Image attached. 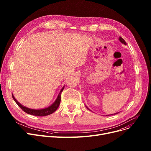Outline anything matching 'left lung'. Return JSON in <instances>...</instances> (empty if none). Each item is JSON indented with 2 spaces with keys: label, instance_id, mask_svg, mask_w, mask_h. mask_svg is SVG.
<instances>
[{
  "label": "left lung",
  "instance_id": "8db88e82",
  "mask_svg": "<svg viewBox=\"0 0 151 151\" xmlns=\"http://www.w3.org/2000/svg\"><path fill=\"white\" fill-rule=\"evenodd\" d=\"M119 40H120V42H121V43H124V45H127V43H126V42H125V41L121 37H119ZM116 114H117V113H116ZM112 115V114H111Z\"/></svg>",
  "mask_w": 151,
  "mask_h": 151
}]
</instances>
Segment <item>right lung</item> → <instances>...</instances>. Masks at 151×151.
I'll use <instances>...</instances> for the list:
<instances>
[{
    "label": "right lung",
    "mask_w": 151,
    "mask_h": 151,
    "mask_svg": "<svg viewBox=\"0 0 151 151\" xmlns=\"http://www.w3.org/2000/svg\"><path fill=\"white\" fill-rule=\"evenodd\" d=\"M63 89H64V87H63L60 92L59 93V96H58L57 99L55 100V101H54V103L52 105L50 106L49 107H47L46 108L42 109H30L27 107L24 106L21 104H20L15 99L13 94H12V97H13V99L14 100V101L17 103V104L24 111L26 112V113L31 114V115L37 116H47V115H50V114L53 113L58 108V107L60 105V100H61V93H62V92L63 91Z\"/></svg>",
    "instance_id": "obj_1"
}]
</instances>
